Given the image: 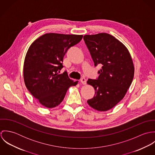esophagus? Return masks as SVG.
<instances>
[{"label":"esophagus","mask_w":155,"mask_h":155,"mask_svg":"<svg viewBox=\"0 0 155 155\" xmlns=\"http://www.w3.org/2000/svg\"><path fill=\"white\" fill-rule=\"evenodd\" d=\"M81 82L83 84V85H85L87 84V80L85 78H82L81 79Z\"/></svg>","instance_id":"1"}]
</instances>
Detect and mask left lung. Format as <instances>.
Segmentation results:
<instances>
[{
	"label": "left lung",
	"instance_id": "obj_1",
	"mask_svg": "<svg viewBox=\"0 0 155 155\" xmlns=\"http://www.w3.org/2000/svg\"><path fill=\"white\" fill-rule=\"evenodd\" d=\"M84 39L95 66H101L98 78L87 81L95 91L87 103L97 110H109L124 98L133 82L132 58L127 47L109 34L87 35Z\"/></svg>",
	"mask_w": 155,
	"mask_h": 155
}]
</instances>
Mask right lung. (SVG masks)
I'll list each match as a JSON object with an SVG mask.
<instances>
[{
    "label": "right lung",
    "mask_w": 155,
    "mask_h": 155,
    "mask_svg": "<svg viewBox=\"0 0 155 155\" xmlns=\"http://www.w3.org/2000/svg\"><path fill=\"white\" fill-rule=\"evenodd\" d=\"M83 35L46 33L30 46L24 63L25 87L38 101L47 108L58 106L68 89L77 85L66 71L59 74L68 49L78 44Z\"/></svg>",
    "instance_id": "add662e5"
}]
</instances>
